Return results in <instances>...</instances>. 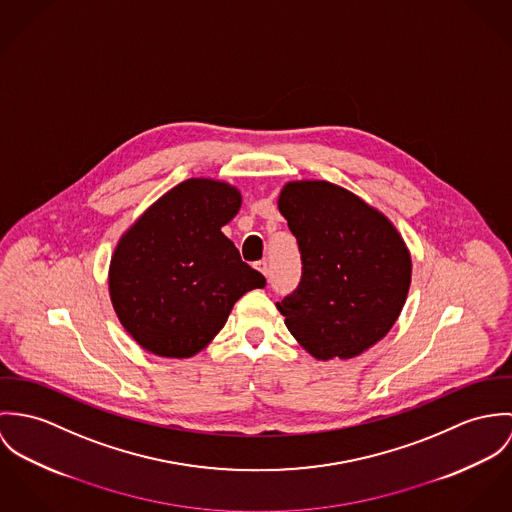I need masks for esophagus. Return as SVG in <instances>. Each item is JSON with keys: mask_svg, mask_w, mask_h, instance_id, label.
<instances>
[{"mask_svg": "<svg viewBox=\"0 0 512 512\" xmlns=\"http://www.w3.org/2000/svg\"><path fill=\"white\" fill-rule=\"evenodd\" d=\"M255 269L261 271L265 277L269 275V263H267V261H257V263H255Z\"/></svg>", "mask_w": 512, "mask_h": 512, "instance_id": "esophagus-1", "label": "esophagus"}]
</instances>
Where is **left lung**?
Masks as SVG:
<instances>
[{
  "label": "left lung",
  "mask_w": 512,
  "mask_h": 512,
  "mask_svg": "<svg viewBox=\"0 0 512 512\" xmlns=\"http://www.w3.org/2000/svg\"><path fill=\"white\" fill-rule=\"evenodd\" d=\"M279 210L296 237L302 277L277 308L316 359H351L383 340L404 306L412 263L375 208L324 180L286 184Z\"/></svg>",
  "instance_id": "left-lung-1"
}]
</instances>
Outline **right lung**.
Listing matches in <instances>:
<instances>
[{"instance_id":"right-lung-1","label":"right lung","mask_w":512,"mask_h":512,"mask_svg":"<svg viewBox=\"0 0 512 512\" xmlns=\"http://www.w3.org/2000/svg\"><path fill=\"white\" fill-rule=\"evenodd\" d=\"M241 194L192 178L159 198L112 257L110 296L123 328L161 357H190L224 328L233 304L265 277L241 261L222 228Z\"/></svg>"}]
</instances>
